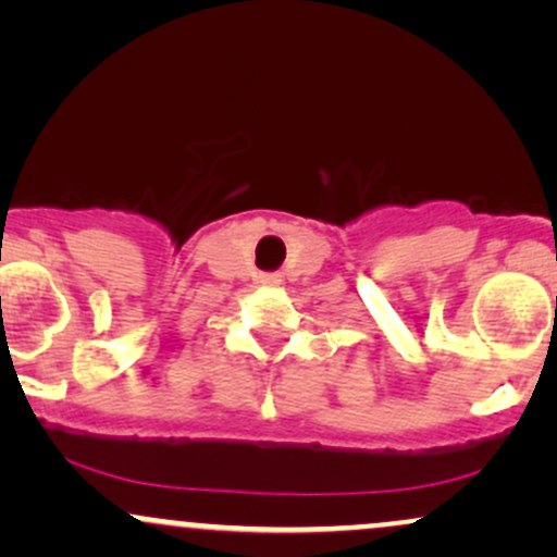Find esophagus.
<instances>
[{
  "mask_svg": "<svg viewBox=\"0 0 557 557\" xmlns=\"http://www.w3.org/2000/svg\"><path fill=\"white\" fill-rule=\"evenodd\" d=\"M261 283H264V285H280V274H261Z\"/></svg>",
  "mask_w": 557,
  "mask_h": 557,
  "instance_id": "1",
  "label": "esophagus"
}]
</instances>
